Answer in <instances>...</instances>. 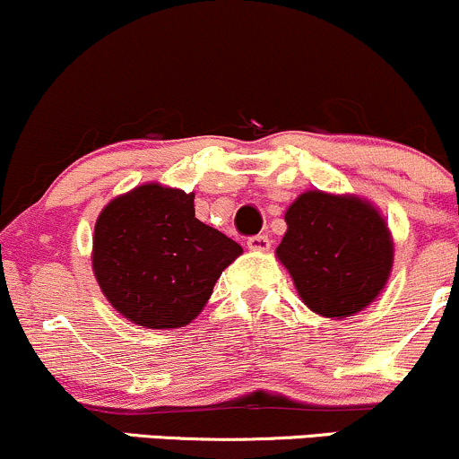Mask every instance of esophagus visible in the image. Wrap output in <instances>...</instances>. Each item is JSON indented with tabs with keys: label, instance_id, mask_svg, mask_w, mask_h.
Masks as SVG:
<instances>
[{
	"label": "esophagus",
	"instance_id": "esophagus-1",
	"mask_svg": "<svg viewBox=\"0 0 459 459\" xmlns=\"http://www.w3.org/2000/svg\"><path fill=\"white\" fill-rule=\"evenodd\" d=\"M247 247L255 252H265L267 247H270V237L267 235H255L247 239Z\"/></svg>",
	"mask_w": 459,
	"mask_h": 459
}]
</instances>
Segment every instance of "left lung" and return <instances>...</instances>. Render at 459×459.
<instances>
[{"mask_svg":"<svg viewBox=\"0 0 459 459\" xmlns=\"http://www.w3.org/2000/svg\"><path fill=\"white\" fill-rule=\"evenodd\" d=\"M284 222L276 259L313 313L345 319L376 302L391 278L394 244L371 200L307 189L289 204Z\"/></svg>","mask_w":459,"mask_h":459,"instance_id":"left-lung-1","label":"left lung"}]
</instances>
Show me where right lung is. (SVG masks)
<instances>
[{
	"label": "right lung",
	"instance_id": "right-lung-1",
	"mask_svg": "<svg viewBox=\"0 0 459 459\" xmlns=\"http://www.w3.org/2000/svg\"><path fill=\"white\" fill-rule=\"evenodd\" d=\"M241 246L194 218V194L144 183L109 200L92 235V272L108 302L149 330L203 313Z\"/></svg>",
	"mask_w": 459,
	"mask_h": 459
}]
</instances>
